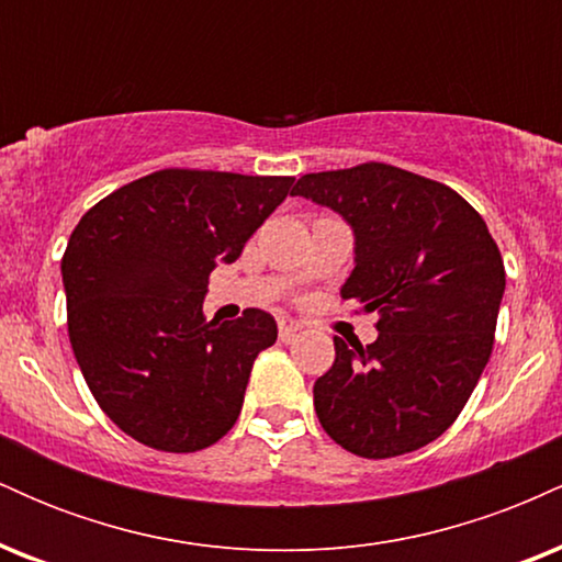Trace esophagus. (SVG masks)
<instances>
[{
  "instance_id": "esophagus-1",
  "label": "esophagus",
  "mask_w": 562,
  "mask_h": 562,
  "mask_svg": "<svg viewBox=\"0 0 562 562\" xmlns=\"http://www.w3.org/2000/svg\"><path fill=\"white\" fill-rule=\"evenodd\" d=\"M277 330H280L282 344H290V340H293L295 335L301 333V322H295V319H290V317H282L280 325H277Z\"/></svg>"
}]
</instances>
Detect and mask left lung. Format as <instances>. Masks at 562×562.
Masks as SVG:
<instances>
[{"label": "left lung", "instance_id": "obj_1", "mask_svg": "<svg viewBox=\"0 0 562 562\" xmlns=\"http://www.w3.org/2000/svg\"><path fill=\"white\" fill-rule=\"evenodd\" d=\"M293 195L338 211L357 237L344 301L378 314V340L314 383L335 443L389 460L436 441L460 417L494 348L505 263L479 211L451 187L396 166L303 173Z\"/></svg>", "mask_w": 562, "mask_h": 562}]
</instances>
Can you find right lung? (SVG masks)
I'll return each instance as SVG.
<instances>
[{
  "label": "right lung",
  "mask_w": 562,
  "mask_h": 562,
  "mask_svg": "<svg viewBox=\"0 0 562 562\" xmlns=\"http://www.w3.org/2000/svg\"><path fill=\"white\" fill-rule=\"evenodd\" d=\"M293 177L160 169L92 205L63 254L68 338L94 402L158 451H200L240 415L272 314L205 319L216 263H232Z\"/></svg>",
  "instance_id": "1"
}]
</instances>
